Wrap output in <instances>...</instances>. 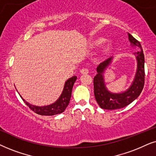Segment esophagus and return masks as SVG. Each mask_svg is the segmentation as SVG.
<instances>
[{
	"label": "esophagus",
	"instance_id": "1",
	"mask_svg": "<svg viewBox=\"0 0 156 156\" xmlns=\"http://www.w3.org/2000/svg\"><path fill=\"white\" fill-rule=\"evenodd\" d=\"M80 72H81V73H83V74H86L88 73V69L86 68H83L82 69L80 70Z\"/></svg>",
	"mask_w": 156,
	"mask_h": 156
}]
</instances>
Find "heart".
I'll use <instances>...</instances> for the list:
<instances>
[{"mask_svg": "<svg viewBox=\"0 0 156 156\" xmlns=\"http://www.w3.org/2000/svg\"><path fill=\"white\" fill-rule=\"evenodd\" d=\"M104 41H105V40L103 38H98V40L95 41V44L97 45H101V44H102V43L104 42Z\"/></svg>", "mask_w": 156, "mask_h": 156, "instance_id": "b5f03b06", "label": "heart"}]
</instances>
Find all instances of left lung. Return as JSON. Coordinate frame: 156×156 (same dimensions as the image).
Returning a JSON list of instances; mask_svg holds the SVG:
<instances>
[{"label": "left lung", "mask_w": 156, "mask_h": 156, "mask_svg": "<svg viewBox=\"0 0 156 156\" xmlns=\"http://www.w3.org/2000/svg\"><path fill=\"white\" fill-rule=\"evenodd\" d=\"M128 38L132 45L138 46L140 49V51L136 52L138 68L134 81L129 89L126 92L114 94L107 90L103 82V73L107 66L111 63L112 58H109L105 61L100 63L97 67L98 74L93 78V88H94L95 98L98 104L103 109L115 110L122 108L127 106L136 100L140 93L142 92L145 83V68H144V54L140 42L128 33Z\"/></svg>", "instance_id": "8db88e82"}]
</instances>
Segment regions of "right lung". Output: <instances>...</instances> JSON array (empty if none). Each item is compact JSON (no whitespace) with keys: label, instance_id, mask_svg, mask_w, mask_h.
Masks as SVG:
<instances>
[{"label":"right lung","instance_id":"1","mask_svg":"<svg viewBox=\"0 0 156 156\" xmlns=\"http://www.w3.org/2000/svg\"><path fill=\"white\" fill-rule=\"evenodd\" d=\"M77 79V77L76 76H73L68 79L67 81L66 82L65 86H64V88L63 90V93L57 101L53 104L47 105V106H35V105H32L25 101L23 99V101H24L25 103L28 105L29 108L31 111H33L34 113H36L38 115H56V114H59L63 113L65 111L66 107L69 104L70 97H71V92L73 86L75 81Z\"/></svg>","mask_w":156,"mask_h":156}]
</instances>
